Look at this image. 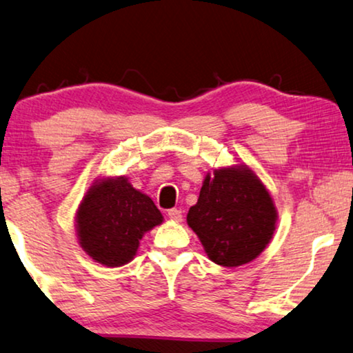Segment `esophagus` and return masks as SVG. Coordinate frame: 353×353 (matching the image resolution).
Wrapping results in <instances>:
<instances>
[{"mask_svg":"<svg viewBox=\"0 0 353 353\" xmlns=\"http://www.w3.org/2000/svg\"><path fill=\"white\" fill-rule=\"evenodd\" d=\"M167 215H168V219H170L172 221H176V223H180V221L183 220L181 210H178V209H170L167 212Z\"/></svg>","mask_w":353,"mask_h":353,"instance_id":"obj_1","label":"esophagus"}]
</instances>
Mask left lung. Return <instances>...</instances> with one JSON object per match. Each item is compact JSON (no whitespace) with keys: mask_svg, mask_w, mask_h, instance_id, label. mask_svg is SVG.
I'll list each match as a JSON object with an SVG mask.
<instances>
[{"mask_svg":"<svg viewBox=\"0 0 353 353\" xmlns=\"http://www.w3.org/2000/svg\"><path fill=\"white\" fill-rule=\"evenodd\" d=\"M186 221L207 257L233 268L263 252L276 230L278 209L257 173L236 162L207 173Z\"/></svg>","mask_w":353,"mask_h":353,"instance_id":"left-lung-1","label":"left lung"}]
</instances>
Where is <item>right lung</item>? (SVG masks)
Wrapping results in <instances>:
<instances>
[{
    "mask_svg": "<svg viewBox=\"0 0 353 353\" xmlns=\"http://www.w3.org/2000/svg\"><path fill=\"white\" fill-rule=\"evenodd\" d=\"M162 221L151 197L133 188L127 176L96 178L75 212L80 248L110 268L132 262L143 236Z\"/></svg>",
    "mask_w": 353,
    "mask_h": 353,
    "instance_id": "obj_1",
    "label": "right lung"
}]
</instances>
